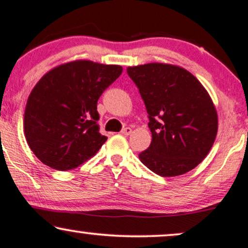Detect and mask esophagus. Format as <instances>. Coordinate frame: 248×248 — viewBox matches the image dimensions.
Wrapping results in <instances>:
<instances>
[{"instance_id": "1", "label": "esophagus", "mask_w": 248, "mask_h": 248, "mask_svg": "<svg viewBox=\"0 0 248 248\" xmlns=\"http://www.w3.org/2000/svg\"><path fill=\"white\" fill-rule=\"evenodd\" d=\"M130 133H132V128H130V127H126V128H124V129L121 130L122 135H129Z\"/></svg>"}]
</instances>
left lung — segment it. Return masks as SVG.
<instances>
[{"mask_svg": "<svg viewBox=\"0 0 248 248\" xmlns=\"http://www.w3.org/2000/svg\"><path fill=\"white\" fill-rule=\"evenodd\" d=\"M149 118L152 143L139 154L142 163L162 177L183 175L201 163L218 130L215 105L203 85L176 65L150 62L129 66Z\"/></svg>", "mask_w": 248, "mask_h": 248, "instance_id": "8db88e82", "label": "left lung"}]
</instances>
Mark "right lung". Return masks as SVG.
<instances>
[{
  "label": "right lung",
  "instance_id": "1",
  "mask_svg": "<svg viewBox=\"0 0 248 248\" xmlns=\"http://www.w3.org/2000/svg\"><path fill=\"white\" fill-rule=\"evenodd\" d=\"M121 73L119 65L75 61L42 77L24 112L25 139L39 161L65 171L98 153L107 138L99 133L96 104Z\"/></svg>",
  "mask_w": 248,
  "mask_h": 248
}]
</instances>
